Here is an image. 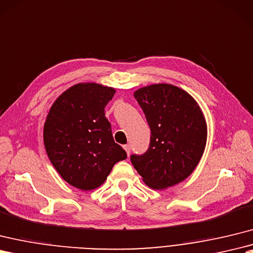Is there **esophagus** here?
Returning <instances> with one entry per match:
<instances>
[{
    "mask_svg": "<svg viewBox=\"0 0 253 253\" xmlns=\"http://www.w3.org/2000/svg\"><path fill=\"white\" fill-rule=\"evenodd\" d=\"M123 148H124V150H125V152L127 153V155H129V153H130V145L126 144V145L123 146Z\"/></svg>",
    "mask_w": 253,
    "mask_h": 253,
    "instance_id": "1",
    "label": "esophagus"
}]
</instances>
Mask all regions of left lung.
Masks as SVG:
<instances>
[{"instance_id": "8db88e82", "label": "left lung", "mask_w": 253, "mask_h": 253, "mask_svg": "<svg viewBox=\"0 0 253 253\" xmlns=\"http://www.w3.org/2000/svg\"><path fill=\"white\" fill-rule=\"evenodd\" d=\"M151 128L150 148L131 155L144 183L164 190L180 183L195 170L207 143V123L197 101L171 84L158 83L133 92Z\"/></svg>"}]
</instances>
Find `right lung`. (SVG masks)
<instances>
[{"mask_svg":"<svg viewBox=\"0 0 253 253\" xmlns=\"http://www.w3.org/2000/svg\"><path fill=\"white\" fill-rule=\"evenodd\" d=\"M115 88L87 82L58 97L47 114L43 139L46 153L61 178L76 189L91 191L107 180L126 152L114 142L104 108Z\"/></svg>","mask_w":253,"mask_h":253,"instance_id":"add662e5","label":"right lung"}]
</instances>
